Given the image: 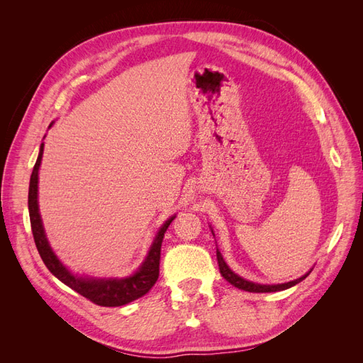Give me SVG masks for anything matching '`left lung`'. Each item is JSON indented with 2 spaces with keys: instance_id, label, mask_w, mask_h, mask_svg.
Returning a JSON list of instances; mask_svg holds the SVG:
<instances>
[{
  "instance_id": "left-lung-1",
  "label": "left lung",
  "mask_w": 363,
  "mask_h": 363,
  "mask_svg": "<svg viewBox=\"0 0 363 363\" xmlns=\"http://www.w3.org/2000/svg\"><path fill=\"white\" fill-rule=\"evenodd\" d=\"M216 259H218V265H219V271H221L223 277L228 281L232 283L235 288H239V289H244V291H248V292H277V291H283V289H288L291 286H294V284L300 283L301 280H304L307 276H309V272L306 274V276L296 279L294 281H289V283H283V284H259V283H252V281H248L242 277H239L238 274H235L232 269H230L225 262L221 256V252H219L216 250Z\"/></svg>"
}]
</instances>
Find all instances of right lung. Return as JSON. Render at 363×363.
<instances>
[{
    "instance_id": "right-lung-1",
    "label": "right lung",
    "mask_w": 363,
    "mask_h": 363,
    "mask_svg": "<svg viewBox=\"0 0 363 363\" xmlns=\"http://www.w3.org/2000/svg\"><path fill=\"white\" fill-rule=\"evenodd\" d=\"M43 152V144L40 145V151L38 160L33 168L31 177H30V188H28V212H30V224L33 238H35V244L39 251V255L45 263L47 268L51 271L52 276H56L60 281H63L67 286L74 289L83 295L84 298L89 301L104 306V307H116L127 304L133 300L140 298L142 295H145L159 279V263H160V248L162 240L164 236V232L172 223V218H169L163 227L159 230V233L155 239V242L151 245V250L145 262L142 263L139 271L133 276L121 280H103V279H82L71 274L67 268H65L60 260L54 255L52 250L48 245V240L45 238V232H43L39 207H38V172L42 160Z\"/></svg>"
}]
</instances>
